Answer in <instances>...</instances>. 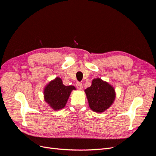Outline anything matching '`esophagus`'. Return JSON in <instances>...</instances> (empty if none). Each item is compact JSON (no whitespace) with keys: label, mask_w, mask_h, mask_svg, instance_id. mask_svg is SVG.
<instances>
[{"label":"esophagus","mask_w":156,"mask_h":156,"mask_svg":"<svg viewBox=\"0 0 156 156\" xmlns=\"http://www.w3.org/2000/svg\"><path fill=\"white\" fill-rule=\"evenodd\" d=\"M76 87L77 88V89L79 90H81L83 88V84L81 83L80 82H78L77 84H76Z\"/></svg>","instance_id":"1"}]
</instances>
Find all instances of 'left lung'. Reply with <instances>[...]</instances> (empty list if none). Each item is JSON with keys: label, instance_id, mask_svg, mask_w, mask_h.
<instances>
[{"label": "left lung", "instance_id": "8db88e82", "mask_svg": "<svg viewBox=\"0 0 156 156\" xmlns=\"http://www.w3.org/2000/svg\"><path fill=\"white\" fill-rule=\"evenodd\" d=\"M84 91L89 107L93 111L97 112H101L107 109L115 98V92L113 87L100 78L94 79L92 85Z\"/></svg>", "mask_w": 156, "mask_h": 156}]
</instances>
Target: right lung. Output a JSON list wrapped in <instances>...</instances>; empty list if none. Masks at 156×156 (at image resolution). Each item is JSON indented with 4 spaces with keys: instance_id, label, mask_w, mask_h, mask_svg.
Instances as JSON below:
<instances>
[{
    "instance_id": "add662e5",
    "label": "right lung",
    "mask_w": 156,
    "mask_h": 156,
    "mask_svg": "<svg viewBox=\"0 0 156 156\" xmlns=\"http://www.w3.org/2000/svg\"><path fill=\"white\" fill-rule=\"evenodd\" d=\"M73 90H75L74 87L64 85L62 79L56 77L45 88V100L53 109H61L66 104L70 93Z\"/></svg>"
}]
</instances>
